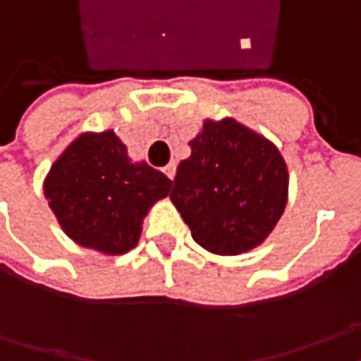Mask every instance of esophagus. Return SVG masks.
Returning a JSON list of instances; mask_svg holds the SVG:
<instances>
[{
  "label": "esophagus",
  "instance_id": "esophagus-1",
  "mask_svg": "<svg viewBox=\"0 0 361 361\" xmlns=\"http://www.w3.org/2000/svg\"><path fill=\"white\" fill-rule=\"evenodd\" d=\"M162 171H164V174H166V176H169V178L173 180L174 174H176V164H174V162H169V164H166V166H164Z\"/></svg>",
  "mask_w": 361,
  "mask_h": 361
}]
</instances>
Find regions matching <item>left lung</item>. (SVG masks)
<instances>
[{
    "mask_svg": "<svg viewBox=\"0 0 361 361\" xmlns=\"http://www.w3.org/2000/svg\"><path fill=\"white\" fill-rule=\"evenodd\" d=\"M188 145L171 201L192 239L215 255L261 245L287 204L289 174L277 146L233 118L204 120Z\"/></svg>",
    "mask_w": 361,
    "mask_h": 361,
    "instance_id": "1",
    "label": "left lung"
}]
</instances>
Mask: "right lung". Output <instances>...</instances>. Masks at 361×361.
I'll use <instances>...</instances> for the list:
<instances>
[{"mask_svg": "<svg viewBox=\"0 0 361 361\" xmlns=\"http://www.w3.org/2000/svg\"><path fill=\"white\" fill-rule=\"evenodd\" d=\"M173 180L132 162L114 130L84 132L51 164L44 195L63 233L104 255L128 253L140 239L142 219L164 199Z\"/></svg>", "mask_w": 361, "mask_h": 361, "instance_id": "add662e5", "label": "right lung"}]
</instances>
